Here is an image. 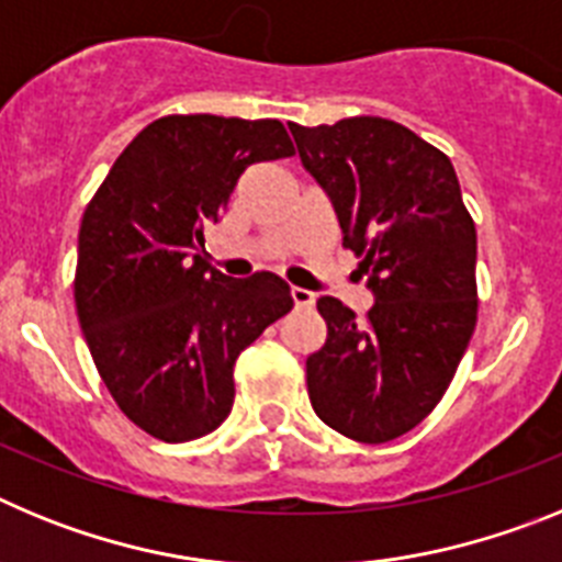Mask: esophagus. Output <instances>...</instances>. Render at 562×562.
<instances>
[{"mask_svg":"<svg viewBox=\"0 0 562 562\" xmlns=\"http://www.w3.org/2000/svg\"><path fill=\"white\" fill-rule=\"evenodd\" d=\"M292 301L297 310H312L315 306V292L304 290V286H292Z\"/></svg>","mask_w":562,"mask_h":562,"instance_id":"obj_1","label":"esophagus"}]
</instances>
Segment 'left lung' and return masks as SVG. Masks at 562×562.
I'll use <instances>...</instances> for the list:
<instances>
[{"label":"left lung","mask_w":562,"mask_h":562,"mask_svg":"<svg viewBox=\"0 0 562 562\" xmlns=\"http://www.w3.org/2000/svg\"><path fill=\"white\" fill-rule=\"evenodd\" d=\"M290 132L374 292L366 321L337 297L317 301L326 342L306 357L310 402L337 434L391 441L439 405L473 337V216L448 154L402 123L346 117Z\"/></svg>","instance_id":"1"}]
</instances>
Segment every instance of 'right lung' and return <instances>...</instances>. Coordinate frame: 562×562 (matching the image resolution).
I'll return each mask as SVG.
<instances>
[{
    "mask_svg": "<svg viewBox=\"0 0 562 562\" xmlns=\"http://www.w3.org/2000/svg\"><path fill=\"white\" fill-rule=\"evenodd\" d=\"M292 154L278 121L168 114L123 148L83 211L78 324L117 408L154 439L220 428L236 357L292 310L276 272L231 278L205 261V227L245 168Z\"/></svg>",
    "mask_w": 562,
    "mask_h": 562,
    "instance_id": "obj_1",
    "label": "right lung"
}]
</instances>
